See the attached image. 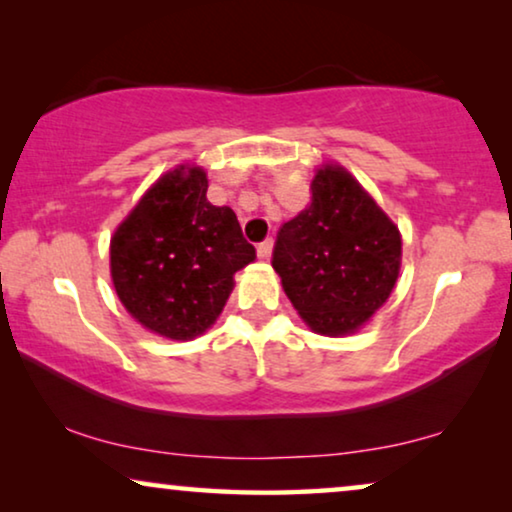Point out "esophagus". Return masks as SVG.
I'll return each instance as SVG.
<instances>
[{
  "label": "esophagus",
  "mask_w": 512,
  "mask_h": 512,
  "mask_svg": "<svg viewBox=\"0 0 512 512\" xmlns=\"http://www.w3.org/2000/svg\"><path fill=\"white\" fill-rule=\"evenodd\" d=\"M272 244H275V242H272V237H268V240H263V242L256 247V254L261 256V258H270V254H272Z\"/></svg>",
  "instance_id": "1"
}]
</instances>
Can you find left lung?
<instances>
[{"label":"left lung","instance_id":"obj_1","mask_svg":"<svg viewBox=\"0 0 512 512\" xmlns=\"http://www.w3.org/2000/svg\"><path fill=\"white\" fill-rule=\"evenodd\" d=\"M272 268L314 333H354L394 289L401 235L352 174L324 167L312 205L279 228Z\"/></svg>","mask_w":512,"mask_h":512}]
</instances>
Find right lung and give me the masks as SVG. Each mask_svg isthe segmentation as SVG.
I'll return each mask as SVG.
<instances>
[{
	"instance_id": "obj_1",
	"label": "right lung",
	"mask_w": 512,
	"mask_h": 512,
	"mask_svg": "<svg viewBox=\"0 0 512 512\" xmlns=\"http://www.w3.org/2000/svg\"><path fill=\"white\" fill-rule=\"evenodd\" d=\"M256 258L230 207L207 200L200 167L160 177L111 240L118 298L149 331L191 340L219 317L233 275Z\"/></svg>"
}]
</instances>
